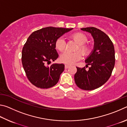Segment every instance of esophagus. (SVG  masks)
I'll return each instance as SVG.
<instances>
[{
	"label": "esophagus",
	"instance_id": "34e87169",
	"mask_svg": "<svg viewBox=\"0 0 127 127\" xmlns=\"http://www.w3.org/2000/svg\"><path fill=\"white\" fill-rule=\"evenodd\" d=\"M70 67V66L69 65H65V68H66V69H67V68H69Z\"/></svg>",
	"mask_w": 127,
	"mask_h": 127
}]
</instances>
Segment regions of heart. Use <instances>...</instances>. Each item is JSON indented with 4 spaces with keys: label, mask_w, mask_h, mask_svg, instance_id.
<instances>
[{
    "label": "heart",
    "mask_w": 127,
    "mask_h": 127,
    "mask_svg": "<svg viewBox=\"0 0 127 127\" xmlns=\"http://www.w3.org/2000/svg\"><path fill=\"white\" fill-rule=\"evenodd\" d=\"M73 39L79 44V50L83 55H86L89 51V48L85 45V43L87 42V37L81 33H76L72 35ZM55 48L60 52L64 51L65 48V41L62 37H60L57 39L55 42ZM81 55L79 52H65L60 56V61L67 65H72L75 62L81 59Z\"/></svg>",
    "instance_id": "b5f03b06"
}]
</instances>
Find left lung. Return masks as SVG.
Returning a JSON list of instances; mask_svg holds the SVG:
<instances>
[{
  "label": "left lung",
  "instance_id": "obj_1",
  "mask_svg": "<svg viewBox=\"0 0 127 127\" xmlns=\"http://www.w3.org/2000/svg\"><path fill=\"white\" fill-rule=\"evenodd\" d=\"M90 33L94 39V48L85 60V67L77 68L74 79L76 85L85 90H92L100 87L110 78L115 65L114 45L107 35L95 27L81 28Z\"/></svg>",
  "mask_w": 127,
  "mask_h": 127
}]
</instances>
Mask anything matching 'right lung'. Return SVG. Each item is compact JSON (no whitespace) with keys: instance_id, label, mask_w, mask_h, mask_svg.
<instances>
[{"instance_id":"add662e5","label":"right lung","mask_w":127,"mask_h":127,"mask_svg":"<svg viewBox=\"0 0 127 127\" xmlns=\"http://www.w3.org/2000/svg\"><path fill=\"white\" fill-rule=\"evenodd\" d=\"M72 29L48 27L34 31L29 36L22 50V62L27 76L33 85L48 89L58 83L65 65H47L59 57L55 49L56 41Z\"/></svg>"}]
</instances>
